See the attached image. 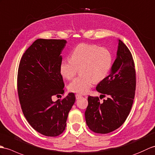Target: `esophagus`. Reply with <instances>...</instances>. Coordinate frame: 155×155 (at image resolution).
Instances as JSON below:
<instances>
[{"mask_svg":"<svg viewBox=\"0 0 155 155\" xmlns=\"http://www.w3.org/2000/svg\"><path fill=\"white\" fill-rule=\"evenodd\" d=\"M75 97H76V99H77V100H78V99H79V98H82V96L81 94H77L76 95H75Z\"/></svg>","mask_w":155,"mask_h":155,"instance_id":"1","label":"esophagus"}]
</instances>
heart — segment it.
<instances>
[{"label": "heart", "instance_id": "b5f03b06", "mask_svg": "<svg viewBox=\"0 0 155 155\" xmlns=\"http://www.w3.org/2000/svg\"><path fill=\"white\" fill-rule=\"evenodd\" d=\"M70 59L61 63L59 71L64 78L71 80L81 69V76L74 79L69 85L70 91L79 94H86L94 82H100L105 79L113 61L108 49L88 44L77 45L72 51Z\"/></svg>", "mask_w": 155, "mask_h": 155}]
</instances>
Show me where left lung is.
<instances>
[{
    "mask_svg": "<svg viewBox=\"0 0 155 155\" xmlns=\"http://www.w3.org/2000/svg\"><path fill=\"white\" fill-rule=\"evenodd\" d=\"M136 87L135 64L127 47L118 39L117 57L110 74L96 86V91L107 100L88 97L86 122L96 134H106L116 130L126 120L134 103Z\"/></svg>",
    "mask_w": 155,
    "mask_h": 155,
    "instance_id": "1",
    "label": "left lung"
}]
</instances>
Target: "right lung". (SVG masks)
<instances>
[{"instance_id": "right-lung-1", "label": "right lung", "mask_w": 155, "mask_h": 155, "mask_svg": "<svg viewBox=\"0 0 155 155\" xmlns=\"http://www.w3.org/2000/svg\"><path fill=\"white\" fill-rule=\"evenodd\" d=\"M66 44L64 39H37L21 57L18 71V93L24 116L35 131L48 137L64 131L75 102L73 92L56 102L51 98L64 94L59 67Z\"/></svg>"}]
</instances>
